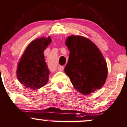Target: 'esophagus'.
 I'll return each mask as SVG.
<instances>
[{
    "label": "esophagus",
    "instance_id": "esophagus-1",
    "mask_svg": "<svg viewBox=\"0 0 127 127\" xmlns=\"http://www.w3.org/2000/svg\"><path fill=\"white\" fill-rule=\"evenodd\" d=\"M64 67L63 66H59L58 67V70L60 71H62L64 70Z\"/></svg>",
    "mask_w": 127,
    "mask_h": 127
}]
</instances>
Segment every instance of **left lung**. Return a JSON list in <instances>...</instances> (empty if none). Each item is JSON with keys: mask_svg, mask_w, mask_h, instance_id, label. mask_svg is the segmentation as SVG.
Returning <instances> with one entry per match:
<instances>
[{"mask_svg": "<svg viewBox=\"0 0 127 127\" xmlns=\"http://www.w3.org/2000/svg\"><path fill=\"white\" fill-rule=\"evenodd\" d=\"M65 44L70 54L64 70L74 88L83 95H90L101 88L108 71L98 48L89 39L79 35L68 36Z\"/></svg>", "mask_w": 127, "mask_h": 127, "instance_id": "1", "label": "left lung"}]
</instances>
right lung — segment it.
Wrapping results in <instances>:
<instances>
[{
  "instance_id": "1",
  "label": "right lung",
  "mask_w": 127,
  "mask_h": 127,
  "mask_svg": "<svg viewBox=\"0 0 127 127\" xmlns=\"http://www.w3.org/2000/svg\"><path fill=\"white\" fill-rule=\"evenodd\" d=\"M51 41L50 36L33 40L19 59L16 70L17 78L26 88L38 89L48 83L50 72L43 53Z\"/></svg>"
}]
</instances>
